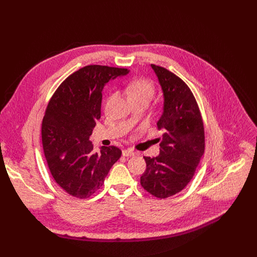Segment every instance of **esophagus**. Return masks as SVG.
I'll return each mask as SVG.
<instances>
[{"instance_id":"obj_1","label":"esophagus","mask_w":257,"mask_h":257,"mask_svg":"<svg viewBox=\"0 0 257 257\" xmlns=\"http://www.w3.org/2000/svg\"><path fill=\"white\" fill-rule=\"evenodd\" d=\"M122 155H123V157L128 158V157H134L136 154L134 152L130 151V150H125V151L122 152Z\"/></svg>"}]
</instances>
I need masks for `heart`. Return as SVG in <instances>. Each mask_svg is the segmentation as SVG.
Returning <instances> with one entry per match:
<instances>
[{"label":"heart","instance_id":"obj_1","mask_svg":"<svg viewBox=\"0 0 257 257\" xmlns=\"http://www.w3.org/2000/svg\"><path fill=\"white\" fill-rule=\"evenodd\" d=\"M126 90L129 94L130 98H142L148 97L153 98L155 94V86L154 84L148 79H136L130 82Z\"/></svg>","mask_w":257,"mask_h":257}]
</instances>
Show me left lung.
Returning <instances> with one entry per match:
<instances>
[{
    "label": "left lung",
    "instance_id": "obj_1",
    "mask_svg": "<svg viewBox=\"0 0 257 257\" xmlns=\"http://www.w3.org/2000/svg\"><path fill=\"white\" fill-rule=\"evenodd\" d=\"M163 90V114L158 129L163 136L160 155L144 157L141 186L158 198L184 189L204 153V128L198 104L187 84L164 67L152 64Z\"/></svg>",
    "mask_w": 257,
    "mask_h": 257
}]
</instances>
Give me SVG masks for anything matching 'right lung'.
<instances>
[{
  "label": "right lung",
  "mask_w": 257,
  "mask_h": 257,
  "mask_svg": "<svg viewBox=\"0 0 257 257\" xmlns=\"http://www.w3.org/2000/svg\"><path fill=\"white\" fill-rule=\"evenodd\" d=\"M128 72L85 66L62 82L48 104L42 126L45 157L57 184L72 196L83 199L95 193L122 155L116 146L94 153L89 137L100 118L104 85Z\"/></svg>",
  "instance_id": "right-lung-1"
}]
</instances>
